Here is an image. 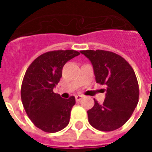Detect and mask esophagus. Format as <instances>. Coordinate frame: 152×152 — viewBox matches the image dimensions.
I'll use <instances>...</instances> for the list:
<instances>
[{
    "instance_id": "34e87169",
    "label": "esophagus",
    "mask_w": 152,
    "mask_h": 152,
    "mask_svg": "<svg viewBox=\"0 0 152 152\" xmlns=\"http://www.w3.org/2000/svg\"><path fill=\"white\" fill-rule=\"evenodd\" d=\"M82 98H83V95H80V94L76 95V101H80Z\"/></svg>"
}]
</instances>
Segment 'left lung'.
Here are the masks:
<instances>
[{"label":"left lung","instance_id":"8db88e82","mask_svg":"<svg viewBox=\"0 0 152 152\" xmlns=\"http://www.w3.org/2000/svg\"><path fill=\"white\" fill-rule=\"evenodd\" d=\"M92 63L96 82L104 85V102L87 112L89 124L100 131H113L124 125L133 114L139 99V87L133 67L124 58L107 50H82Z\"/></svg>","mask_w":152,"mask_h":152}]
</instances>
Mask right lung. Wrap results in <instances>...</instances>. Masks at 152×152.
<instances>
[{
  "mask_svg": "<svg viewBox=\"0 0 152 152\" xmlns=\"http://www.w3.org/2000/svg\"><path fill=\"white\" fill-rule=\"evenodd\" d=\"M79 54L72 50L49 51L37 57L25 72L22 102L31 122L44 132L56 133L69 123L75 97L63 99L53 89L62 77L65 63Z\"/></svg>",
  "mask_w": 152,
  "mask_h": 152,
  "instance_id": "add662e5",
  "label": "right lung"
}]
</instances>
